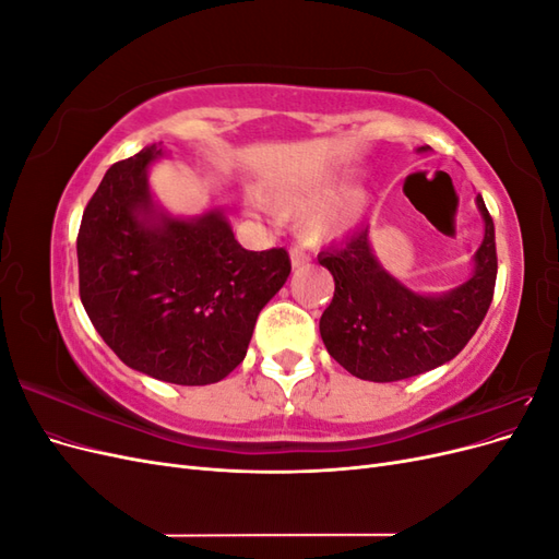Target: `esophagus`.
<instances>
[{
	"mask_svg": "<svg viewBox=\"0 0 559 559\" xmlns=\"http://www.w3.org/2000/svg\"><path fill=\"white\" fill-rule=\"evenodd\" d=\"M289 253H292V265H294V267H302V265H306V263L310 261V253H308L306 249H302L300 245H292Z\"/></svg>",
	"mask_w": 559,
	"mask_h": 559,
	"instance_id": "esophagus-1",
	"label": "esophagus"
}]
</instances>
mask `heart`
<instances>
[{
	"mask_svg": "<svg viewBox=\"0 0 559 559\" xmlns=\"http://www.w3.org/2000/svg\"><path fill=\"white\" fill-rule=\"evenodd\" d=\"M332 202L329 203L328 200ZM267 205L277 214L292 216L306 212L308 207L319 204V209L312 210L306 222H302V230H306L312 242H326L333 238H341L347 233L364 210V195L352 191L343 198L333 200V186H289V189H275L265 195Z\"/></svg>",
	"mask_w": 559,
	"mask_h": 559,
	"instance_id": "b5f03b06",
	"label": "heart"
}]
</instances>
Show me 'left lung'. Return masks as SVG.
<instances>
[{"mask_svg": "<svg viewBox=\"0 0 559 559\" xmlns=\"http://www.w3.org/2000/svg\"><path fill=\"white\" fill-rule=\"evenodd\" d=\"M485 240L476 251V273L445 296H419L386 275L368 242V228L319 251L331 270L335 294L319 319L331 357L352 376L370 382H396L427 373L454 359L478 331L497 282L495 222L483 195Z\"/></svg>", "mask_w": 559, "mask_h": 559, "instance_id": "1", "label": "left lung"}]
</instances>
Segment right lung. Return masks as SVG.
I'll return each instance as SVG.
<instances>
[{"label": "right lung", "instance_id": "add662e5", "mask_svg": "<svg viewBox=\"0 0 559 559\" xmlns=\"http://www.w3.org/2000/svg\"><path fill=\"white\" fill-rule=\"evenodd\" d=\"M156 144L114 163L83 210L79 296L126 366L173 384H212L245 359L253 324L292 273L284 247L247 251L222 214L158 216L146 167Z\"/></svg>", "mask_w": 559, "mask_h": 559}]
</instances>
